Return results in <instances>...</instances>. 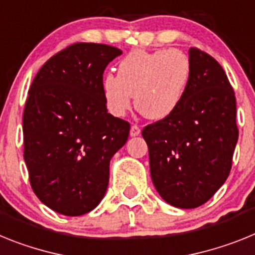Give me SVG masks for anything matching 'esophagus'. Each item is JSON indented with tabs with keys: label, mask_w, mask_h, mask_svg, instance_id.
Instances as JSON below:
<instances>
[{
	"label": "esophagus",
	"mask_w": 255,
	"mask_h": 255,
	"mask_svg": "<svg viewBox=\"0 0 255 255\" xmlns=\"http://www.w3.org/2000/svg\"><path fill=\"white\" fill-rule=\"evenodd\" d=\"M140 132H141V129L138 126L132 125V127H130V136H133V137L138 136V134H140Z\"/></svg>",
	"instance_id": "34e87169"
}]
</instances>
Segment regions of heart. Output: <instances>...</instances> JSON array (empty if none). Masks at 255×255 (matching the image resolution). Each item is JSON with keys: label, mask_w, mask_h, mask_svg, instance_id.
Wrapping results in <instances>:
<instances>
[{"label": "heart", "mask_w": 255, "mask_h": 255, "mask_svg": "<svg viewBox=\"0 0 255 255\" xmlns=\"http://www.w3.org/2000/svg\"><path fill=\"white\" fill-rule=\"evenodd\" d=\"M191 78L189 56L180 50H137L118 64V75L108 73L101 82L106 108L123 117L134 105L146 118L161 121L178 110Z\"/></svg>", "instance_id": "obj_1"}]
</instances>
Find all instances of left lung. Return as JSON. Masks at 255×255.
<instances>
[{
	"label": "left lung",
	"instance_id": "1",
	"mask_svg": "<svg viewBox=\"0 0 255 255\" xmlns=\"http://www.w3.org/2000/svg\"><path fill=\"white\" fill-rule=\"evenodd\" d=\"M189 57L191 78L182 105L142 129L155 189L182 209L203 205L225 183L239 137L235 92L225 70L196 47Z\"/></svg>",
	"mask_w": 255,
	"mask_h": 255
}]
</instances>
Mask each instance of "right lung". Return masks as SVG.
Returning <instances> with one entry per match:
<instances>
[{
	"instance_id": "1",
	"label": "right lung",
	"mask_w": 255,
	"mask_h": 255,
	"mask_svg": "<svg viewBox=\"0 0 255 255\" xmlns=\"http://www.w3.org/2000/svg\"><path fill=\"white\" fill-rule=\"evenodd\" d=\"M117 47L79 42L50 57L34 77L23 114L24 160L37 198L57 213L82 216L99 205L113 155L129 123L108 113L103 74Z\"/></svg>"
}]
</instances>
